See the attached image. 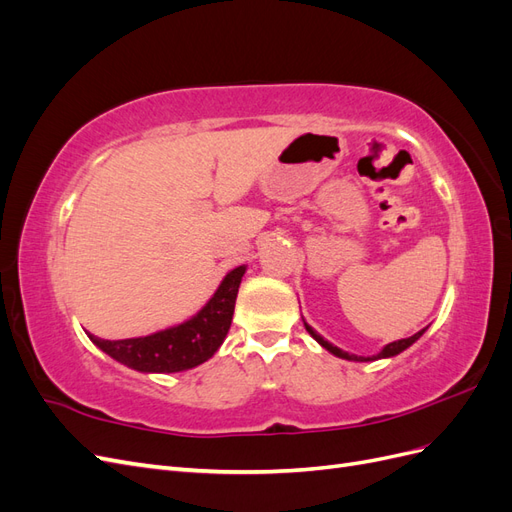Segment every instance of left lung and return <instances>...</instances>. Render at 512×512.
I'll use <instances>...</instances> for the list:
<instances>
[{"label": "left lung", "instance_id": "obj_1", "mask_svg": "<svg viewBox=\"0 0 512 512\" xmlns=\"http://www.w3.org/2000/svg\"><path fill=\"white\" fill-rule=\"evenodd\" d=\"M303 324H305V331L312 335L316 342L324 348V350H329L331 354H335V356H339V359H346V361H356V363H365V361H378V359H391V356H395V354H399V352H404L406 348H410L418 337H421L425 331H427V327L425 329H421L418 333H414L412 337H406V339H397V342H391V344H386L378 354H374V356H356V354H350V352H346V350H342V348H337V346H333L331 342H327V339H324L318 331H314L312 327H309V324L303 320Z\"/></svg>", "mask_w": 512, "mask_h": 512}]
</instances>
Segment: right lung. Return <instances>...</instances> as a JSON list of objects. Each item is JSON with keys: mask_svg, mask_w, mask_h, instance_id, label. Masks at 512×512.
<instances>
[{"mask_svg": "<svg viewBox=\"0 0 512 512\" xmlns=\"http://www.w3.org/2000/svg\"><path fill=\"white\" fill-rule=\"evenodd\" d=\"M245 269L241 265L228 271L203 309L175 327L145 337L117 339V342L87 335L111 359L143 374H175V371L192 369L209 361L224 344Z\"/></svg>", "mask_w": 512, "mask_h": 512, "instance_id": "add662e5", "label": "right lung"}]
</instances>
